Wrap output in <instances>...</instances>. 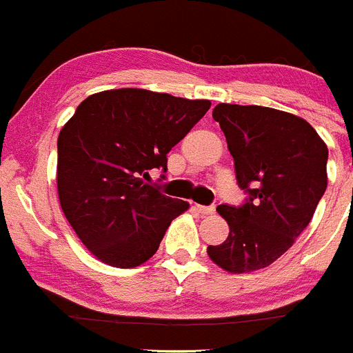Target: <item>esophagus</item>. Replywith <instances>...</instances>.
<instances>
[{
    "instance_id": "obj_1",
    "label": "esophagus",
    "mask_w": 353,
    "mask_h": 353,
    "mask_svg": "<svg viewBox=\"0 0 353 353\" xmlns=\"http://www.w3.org/2000/svg\"><path fill=\"white\" fill-rule=\"evenodd\" d=\"M194 210H198L199 214H203V215H210L215 212V207L214 205H210V207H205V205H194Z\"/></svg>"
}]
</instances>
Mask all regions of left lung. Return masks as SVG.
Segmentation results:
<instances>
[{
  "label": "left lung",
  "instance_id": "8db88e82",
  "mask_svg": "<svg viewBox=\"0 0 353 353\" xmlns=\"http://www.w3.org/2000/svg\"><path fill=\"white\" fill-rule=\"evenodd\" d=\"M235 161L240 207L219 205L230 235L208 245L210 260L233 274L269 267L305 230L327 189L329 150L302 118L261 105L217 104L212 113Z\"/></svg>",
  "mask_w": 353,
  "mask_h": 353
}]
</instances>
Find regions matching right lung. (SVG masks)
<instances>
[{"mask_svg": "<svg viewBox=\"0 0 353 353\" xmlns=\"http://www.w3.org/2000/svg\"><path fill=\"white\" fill-rule=\"evenodd\" d=\"M210 101L120 88L77 105L58 136V196L93 256L132 269L154 256L171 221L189 208L146 183L205 117ZM164 179V174H161Z\"/></svg>", "mask_w": 353, "mask_h": 353, "instance_id": "right-lung-1", "label": "right lung"}]
</instances>
